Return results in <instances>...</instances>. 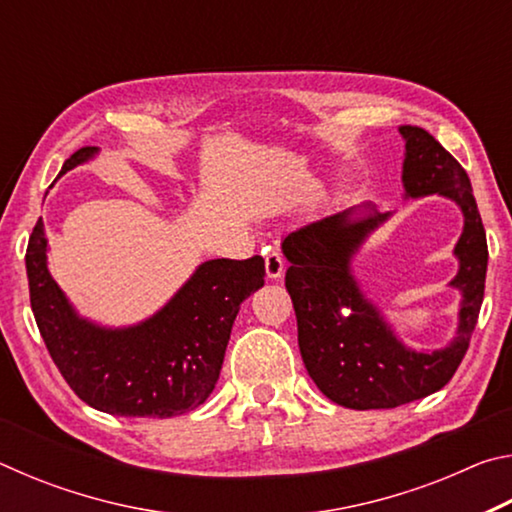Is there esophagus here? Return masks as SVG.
I'll use <instances>...</instances> for the list:
<instances>
[{
    "mask_svg": "<svg viewBox=\"0 0 512 512\" xmlns=\"http://www.w3.org/2000/svg\"><path fill=\"white\" fill-rule=\"evenodd\" d=\"M264 266H266V277L268 280H280L282 273H284V259L280 253H268L264 257Z\"/></svg>",
    "mask_w": 512,
    "mask_h": 512,
    "instance_id": "34e87169",
    "label": "esophagus"
}]
</instances>
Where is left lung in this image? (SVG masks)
Instances as JSON below:
<instances>
[{"mask_svg": "<svg viewBox=\"0 0 512 512\" xmlns=\"http://www.w3.org/2000/svg\"><path fill=\"white\" fill-rule=\"evenodd\" d=\"M404 137L402 185L406 198L445 196L463 212L454 246L461 291L456 336L440 350H413L400 341L352 273L370 232L391 219L363 203L291 232L282 241L289 259L287 291L298 318V345L309 377L329 400L354 411L395 409L443 388L470 345L479 318L488 244L465 169L424 128L400 126Z\"/></svg>", "mask_w": 512, "mask_h": 512, "instance_id": "left-lung-1", "label": "left lung"}]
</instances>
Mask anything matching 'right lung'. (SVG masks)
Wrapping results in <instances>:
<instances>
[{
	"label": "right lung",
	"instance_id": "add662e5",
	"mask_svg": "<svg viewBox=\"0 0 512 512\" xmlns=\"http://www.w3.org/2000/svg\"><path fill=\"white\" fill-rule=\"evenodd\" d=\"M97 146L67 158L58 178L92 160ZM42 219L27 248L31 309L51 359L92 409L124 418H173L214 391L241 302L264 287V259H210L151 318L106 327L81 316L47 268Z\"/></svg>",
	"mask_w": 512,
	"mask_h": 512
}]
</instances>
